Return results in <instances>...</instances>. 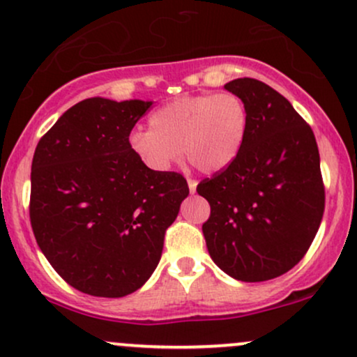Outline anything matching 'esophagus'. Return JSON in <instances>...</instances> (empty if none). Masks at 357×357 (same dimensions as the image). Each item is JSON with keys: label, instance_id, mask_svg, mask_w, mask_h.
Here are the masks:
<instances>
[{"label": "esophagus", "instance_id": "obj_1", "mask_svg": "<svg viewBox=\"0 0 357 357\" xmlns=\"http://www.w3.org/2000/svg\"><path fill=\"white\" fill-rule=\"evenodd\" d=\"M196 184H198V183H196L195 179H188V188H190L191 195H195V192H196Z\"/></svg>", "mask_w": 357, "mask_h": 357}]
</instances>
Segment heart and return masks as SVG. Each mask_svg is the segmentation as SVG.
<instances>
[{"label": "heart", "instance_id": "b5f03b06", "mask_svg": "<svg viewBox=\"0 0 357 357\" xmlns=\"http://www.w3.org/2000/svg\"><path fill=\"white\" fill-rule=\"evenodd\" d=\"M248 129L243 100L231 92L183 96L155 109L149 130H132L129 149L147 169L166 173L184 155L203 173L227 169Z\"/></svg>", "mask_w": 357, "mask_h": 357}]
</instances>
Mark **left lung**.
<instances>
[{
	"label": "left lung",
	"mask_w": 357,
	"mask_h": 357,
	"mask_svg": "<svg viewBox=\"0 0 357 357\" xmlns=\"http://www.w3.org/2000/svg\"><path fill=\"white\" fill-rule=\"evenodd\" d=\"M225 89L243 100L248 129L235 161L196 188L211 206L203 235L225 273L264 282L296 267L319 230L321 158L312 129L277 90L255 79Z\"/></svg>",
	"instance_id": "8db88e82"
}]
</instances>
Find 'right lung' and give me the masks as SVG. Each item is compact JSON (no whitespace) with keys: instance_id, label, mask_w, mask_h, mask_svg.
Wrapping results in <instances>:
<instances>
[{"instance_id":"obj_1","label":"right lung","mask_w":357,"mask_h":357,"mask_svg":"<svg viewBox=\"0 0 357 357\" xmlns=\"http://www.w3.org/2000/svg\"><path fill=\"white\" fill-rule=\"evenodd\" d=\"M151 100L85 99L40 139L30 220L56 273L80 292L124 297L158 267L167 227L190 195L178 173H154L127 139Z\"/></svg>"}]
</instances>
